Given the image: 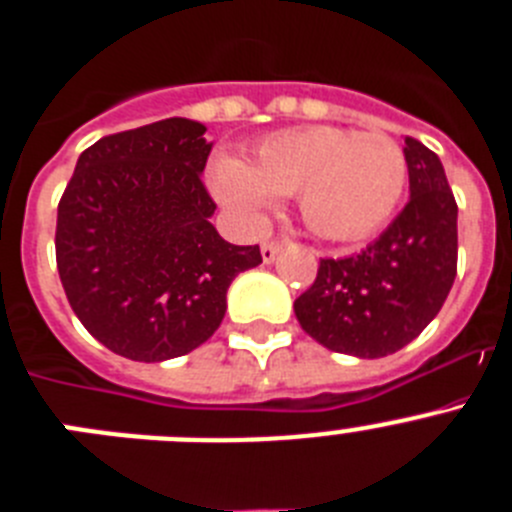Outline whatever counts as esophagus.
I'll return each instance as SVG.
<instances>
[{"instance_id":"esophagus-1","label":"esophagus","mask_w":512,"mask_h":512,"mask_svg":"<svg viewBox=\"0 0 512 512\" xmlns=\"http://www.w3.org/2000/svg\"><path fill=\"white\" fill-rule=\"evenodd\" d=\"M282 248H284V243H279V241L264 243V246H261V259H264V264H271V261L277 259Z\"/></svg>"}]
</instances>
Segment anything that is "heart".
I'll return each mask as SVG.
<instances>
[{
	"label": "heart",
	"instance_id": "b5f03b06",
	"mask_svg": "<svg viewBox=\"0 0 512 512\" xmlns=\"http://www.w3.org/2000/svg\"><path fill=\"white\" fill-rule=\"evenodd\" d=\"M212 192L248 228H261L279 197H295L302 223L325 241H364L395 215L408 158L387 133L307 125L259 140L251 161L217 156Z\"/></svg>",
	"mask_w": 512,
	"mask_h": 512
}]
</instances>
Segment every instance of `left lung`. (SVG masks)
Masks as SVG:
<instances>
[{"mask_svg": "<svg viewBox=\"0 0 512 512\" xmlns=\"http://www.w3.org/2000/svg\"><path fill=\"white\" fill-rule=\"evenodd\" d=\"M410 202L392 225L348 259H320L295 300L307 336L330 351L379 359L408 346L443 307L456 277V215L441 158L405 138Z\"/></svg>", "mask_w": 512, "mask_h": 512, "instance_id": "obj_1", "label": "left lung"}]
</instances>
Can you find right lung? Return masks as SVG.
<instances>
[{
    "label": "right lung",
    "instance_id": "obj_1",
    "mask_svg": "<svg viewBox=\"0 0 512 512\" xmlns=\"http://www.w3.org/2000/svg\"><path fill=\"white\" fill-rule=\"evenodd\" d=\"M205 125L169 117L99 138L58 202L56 261L71 310L115 354L184 356L220 328L225 295L261 264L210 223Z\"/></svg>",
    "mask_w": 512,
    "mask_h": 512
}]
</instances>
